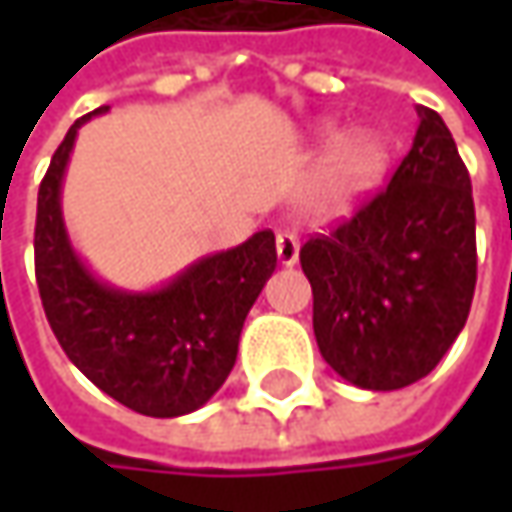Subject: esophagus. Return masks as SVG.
Segmentation results:
<instances>
[{
	"mask_svg": "<svg viewBox=\"0 0 512 512\" xmlns=\"http://www.w3.org/2000/svg\"><path fill=\"white\" fill-rule=\"evenodd\" d=\"M276 256H279V262L285 267L299 262V236H296L293 227H279V233H276Z\"/></svg>",
	"mask_w": 512,
	"mask_h": 512,
	"instance_id": "1",
	"label": "esophagus"
}]
</instances>
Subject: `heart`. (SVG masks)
Wrapping results in <instances>:
<instances>
[{
	"label": "heart",
	"instance_id": "obj_1",
	"mask_svg": "<svg viewBox=\"0 0 512 512\" xmlns=\"http://www.w3.org/2000/svg\"><path fill=\"white\" fill-rule=\"evenodd\" d=\"M330 139L336 133L330 130ZM387 170V145L373 133H356L339 142L330 153L322 185V202L330 210H347L364 199L373 187L382 182Z\"/></svg>",
	"mask_w": 512,
	"mask_h": 512
}]
</instances>
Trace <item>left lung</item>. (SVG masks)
I'll list each match as a JSON object with an SVG mask.
<instances>
[{
    "label": "left lung",
    "mask_w": 512,
    "mask_h": 512,
    "mask_svg": "<svg viewBox=\"0 0 512 512\" xmlns=\"http://www.w3.org/2000/svg\"><path fill=\"white\" fill-rule=\"evenodd\" d=\"M416 110L413 148L387 187L299 250L316 344L364 390L424 379L462 333L476 290L470 173L442 116Z\"/></svg>",
    "instance_id": "8db88e82"
}]
</instances>
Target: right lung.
I'll list each match as a JSON object with an SVG mask.
<instances>
[{"label":"right lung","instance_id":"1","mask_svg":"<svg viewBox=\"0 0 512 512\" xmlns=\"http://www.w3.org/2000/svg\"><path fill=\"white\" fill-rule=\"evenodd\" d=\"M105 110L70 125L39 185L36 285L53 336L90 382L142 416L173 419L199 410L233 370L247 313L276 270V236L259 230L148 293L99 282L70 247L59 196L76 133Z\"/></svg>","mask_w":512,"mask_h":512}]
</instances>
